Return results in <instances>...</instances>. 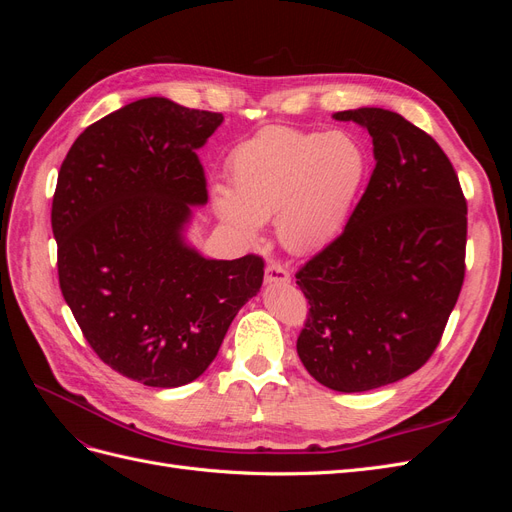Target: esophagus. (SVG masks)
<instances>
[{
  "mask_svg": "<svg viewBox=\"0 0 512 512\" xmlns=\"http://www.w3.org/2000/svg\"><path fill=\"white\" fill-rule=\"evenodd\" d=\"M265 282L267 284H288L290 282V273L280 262H269L265 269Z\"/></svg>",
  "mask_w": 512,
  "mask_h": 512,
  "instance_id": "esophagus-1",
  "label": "esophagus"
}]
</instances>
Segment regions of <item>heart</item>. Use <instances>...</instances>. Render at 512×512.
<instances>
[{"instance_id": "heart-1", "label": "heart", "mask_w": 512, "mask_h": 512, "mask_svg": "<svg viewBox=\"0 0 512 512\" xmlns=\"http://www.w3.org/2000/svg\"><path fill=\"white\" fill-rule=\"evenodd\" d=\"M367 173L369 156L352 134L273 126L232 149L230 190L215 188L213 203L245 239L275 215L286 250L307 254L344 230Z\"/></svg>"}]
</instances>
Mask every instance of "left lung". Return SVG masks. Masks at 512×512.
<instances>
[{"instance_id": "1", "label": "left lung", "mask_w": 512, "mask_h": 512, "mask_svg": "<svg viewBox=\"0 0 512 512\" xmlns=\"http://www.w3.org/2000/svg\"><path fill=\"white\" fill-rule=\"evenodd\" d=\"M374 141L376 168L342 235L297 271L309 316L305 369L339 393H363L421 369L438 348L466 275L468 203L451 160L384 108L333 115Z\"/></svg>"}]
</instances>
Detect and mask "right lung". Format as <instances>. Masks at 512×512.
<instances>
[{
  "mask_svg": "<svg viewBox=\"0 0 512 512\" xmlns=\"http://www.w3.org/2000/svg\"><path fill=\"white\" fill-rule=\"evenodd\" d=\"M222 113L143 98L102 117L61 162L51 224L59 288L100 359L145 386L196 380L239 309L262 286L265 260H209L183 241L207 203L196 149Z\"/></svg>",
  "mask_w": 512,
  "mask_h": 512,
  "instance_id": "add662e5",
  "label": "right lung"
}]
</instances>
